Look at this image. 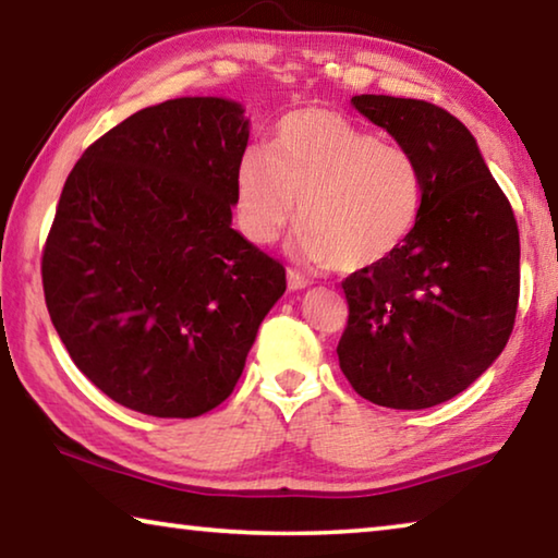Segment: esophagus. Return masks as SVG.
Wrapping results in <instances>:
<instances>
[{"label":"esophagus","instance_id":"34e87169","mask_svg":"<svg viewBox=\"0 0 558 558\" xmlns=\"http://www.w3.org/2000/svg\"><path fill=\"white\" fill-rule=\"evenodd\" d=\"M310 286V280L302 276V272L288 268V288L290 290H305Z\"/></svg>","mask_w":558,"mask_h":558}]
</instances>
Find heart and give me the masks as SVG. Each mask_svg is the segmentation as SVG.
<instances>
[{"mask_svg": "<svg viewBox=\"0 0 558 558\" xmlns=\"http://www.w3.org/2000/svg\"><path fill=\"white\" fill-rule=\"evenodd\" d=\"M235 209L241 231L260 245L276 243L298 214L302 258L359 272L389 260L411 235L421 172L401 145L339 112L302 108L278 120L268 155H241Z\"/></svg>", "mask_w": 558, "mask_h": 558, "instance_id": "obj_1", "label": "heart"}]
</instances>
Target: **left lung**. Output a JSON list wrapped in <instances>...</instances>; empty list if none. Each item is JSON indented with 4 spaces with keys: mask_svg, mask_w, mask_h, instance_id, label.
<instances>
[{
    "mask_svg": "<svg viewBox=\"0 0 558 558\" xmlns=\"http://www.w3.org/2000/svg\"><path fill=\"white\" fill-rule=\"evenodd\" d=\"M352 106L415 159L421 211L389 260L342 280L339 369L376 405L430 409L487 372L512 335L517 219L475 137L448 110L391 96H354Z\"/></svg>",
    "mask_w": 558,
    "mask_h": 558,
    "instance_id": "obj_1",
    "label": "left lung"
}]
</instances>
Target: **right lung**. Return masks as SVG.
<instances>
[{"instance_id": "right-lung-1", "label": "right lung", "mask_w": 558, "mask_h": 558, "mask_svg": "<svg viewBox=\"0 0 558 558\" xmlns=\"http://www.w3.org/2000/svg\"><path fill=\"white\" fill-rule=\"evenodd\" d=\"M248 120L174 98L71 169L44 245L46 307L73 364L125 409L194 418L226 401L286 268L231 229Z\"/></svg>"}]
</instances>
